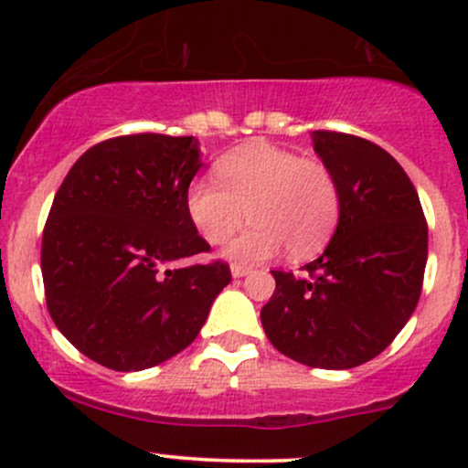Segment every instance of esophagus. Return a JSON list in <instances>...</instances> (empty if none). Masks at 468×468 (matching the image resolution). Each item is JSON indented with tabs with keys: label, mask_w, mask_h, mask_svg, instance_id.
Returning a JSON list of instances; mask_svg holds the SVG:
<instances>
[{
	"label": "esophagus",
	"mask_w": 468,
	"mask_h": 468,
	"mask_svg": "<svg viewBox=\"0 0 468 468\" xmlns=\"http://www.w3.org/2000/svg\"><path fill=\"white\" fill-rule=\"evenodd\" d=\"M230 271H233L235 278H242L251 271V267H247V264H233V267H230Z\"/></svg>",
	"instance_id": "34e87169"
}]
</instances>
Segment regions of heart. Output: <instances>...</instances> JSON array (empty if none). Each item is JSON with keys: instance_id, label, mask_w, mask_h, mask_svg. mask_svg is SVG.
Segmentation results:
<instances>
[{"instance_id": "heart-1", "label": "heart", "mask_w": 468, "mask_h": 468, "mask_svg": "<svg viewBox=\"0 0 468 468\" xmlns=\"http://www.w3.org/2000/svg\"><path fill=\"white\" fill-rule=\"evenodd\" d=\"M212 178H197L186 195L187 215L210 244L233 239V261L256 262L281 247L292 258L317 253L339 221L342 195L333 169L319 158L273 144H249L219 158Z\"/></svg>"}]
</instances>
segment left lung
Masks as SVG:
<instances>
[{"instance_id": "obj_1", "label": "left lung", "mask_w": 468, "mask_h": 468, "mask_svg": "<svg viewBox=\"0 0 468 468\" xmlns=\"http://www.w3.org/2000/svg\"><path fill=\"white\" fill-rule=\"evenodd\" d=\"M335 172L339 224L303 276L273 269L261 319L269 342L314 369H353L385 351L412 317L428 261V221L405 169L371 140L314 131Z\"/></svg>"}]
</instances>
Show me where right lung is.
I'll use <instances>...</instances> for the list:
<instances>
[{"mask_svg":"<svg viewBox=\"0 0 468 468\" xmlns=\"http://www.w3.org/2000/svg\"><path fill=\"white\" fill-rule=\"evenodd\" d=\"M192 135L133 133L72 165L42 230V282L56 328L90 360L143 371L190 346L230 282L187 215L199 172Z\"/></svg>","mask_w":468,"mask_h":468,"instance_id":"right-lung-1","label":"right lung"}]
</instances>
